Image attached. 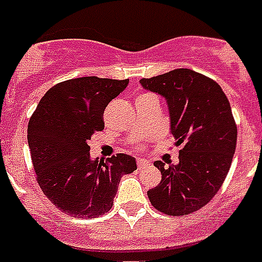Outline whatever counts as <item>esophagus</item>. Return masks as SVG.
<instances>
[{"instance_id": "esophagus-1", "label": "esophagus", "mask_w": 262, "mask_h": 262, "mask_svg": "<svg viewBox=\"0 0 262 262\" xmlns=\"http://www.w3.org/2000/svg\"><path fill=\"white\" fill-rule=\"evenodd\" d=\"M137 164H138V167L141 169V167H144V166H146V165H148V161L147 160H143V158H138Z\"/></svg>"}]
</instances>
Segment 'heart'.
I'll list each match as a JSON object with an SVG mask.
<instances>
[{
	"label": "heart",
	"mask_w": 262,
	"mask_h": 262,
	"mask_svg": "<svg viewBox=\"0 0 262 262\" xmlns=\"http://www.w3.org/2000/svg\"><path fill=\"white\" fill-rule=\"evenodd\" d=\"M143 96H146V95H143Z\"/></svg>",
	"instance_id": "heart-1"
}]
</instances>
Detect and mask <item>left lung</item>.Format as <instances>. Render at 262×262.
Here are the masks:
<instances>
[{"instance_id": "8db88e82", "label": "left lung", "mask_w": 262, "mask_h": 262, "mask_svg": "<svg viewBox=\"0 0 262 262\" xmlns=\"http://www.w3.org/2000/svg\"><path fill=\"white\" fill-rule=\"evenodd\" d=\"M142 86L166 100L170 133L184 144L177 165L154 162L162 179L147 192L152 207L166 215H188L214 198L229 173L237 146L231 106L214 79L190 69L142 78Z\"/></svg>"}]
</instances>
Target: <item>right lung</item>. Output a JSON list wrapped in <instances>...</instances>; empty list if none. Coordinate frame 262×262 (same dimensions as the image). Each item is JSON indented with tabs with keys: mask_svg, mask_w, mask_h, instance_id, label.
Wrapping results in <instances>:
<instances>
[{
	"mask_svg": "<svg viewBox=\"0 0 262 262\" xmlns=\"http://www.w3.org/2000/svg\"><path fill=\"white\" fill-rule=\"evenodd\" d=\"M128 79L81 77L56 83L28 123V146L37 184L62 212L96 217L112 208L123 174L137 170L135 158L118 154L91 160L89 139L104 129V111Z\"/></svg>",
	"mask_w": 262,
	"mask_h": 262,
	"instance_id": "obj_1",
	"label": "right lung"
}]
</instances>
